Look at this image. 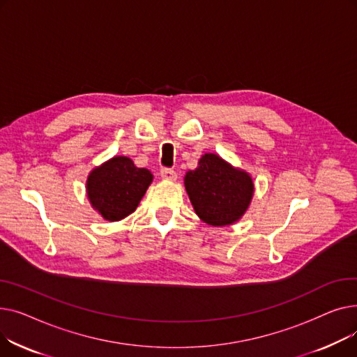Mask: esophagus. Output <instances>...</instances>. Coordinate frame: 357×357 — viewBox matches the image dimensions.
I'll list each match as a JSON object with an SVG mask.
<instances>
[{
	"label": "esophagus",
	"instance_id": "1",
	"mask_svg": "<svg viewBox=\"0 0 357 357\" xmlns=\"http://www.w3.org/2000/svg\"><path fill=\"white\" fill-rule=\"evenodd\" d=\"M160 176L165 181H175L176 179V172L174 169H169V167H163L160 171Z\"/></svg>",
	"mask_w": 357,
	"mask_h": 357
}]
</instances>
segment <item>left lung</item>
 <instances>
[{
	"instance_id": "1",
	"label": "left lung",
	"mask_w": 357,
	"mask_h": 357,
	"mask_svg": "<svg viewBox=\"0 0 357 357\" xmlns=\"http://www.w3.org/2000/svg\"><path fill=\"white\" fill-rule=\"evenodd\" d=\"M183 183L197 215L215 227L238 221L255 192V183L246 171L214 153H205L197 169L186 172Z\"/></svg>"
}]
</instances>
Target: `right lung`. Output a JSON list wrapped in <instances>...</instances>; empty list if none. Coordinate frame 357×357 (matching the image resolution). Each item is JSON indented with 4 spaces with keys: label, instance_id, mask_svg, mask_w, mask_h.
Segmentation results:
<instances>
[{
    "label": "right lung",
    "instance_id": "right-lung-1",
    "mask_svg": "<svg viewBox=\"0 0 357 357\" xmlns=\"http://www.w3.org/2000/svg\"><path fill=\"white\" fill-rule=\"evenodd\" d=\"M153 175L135 166L126 156H114L92 169L86 179V194L93 210L108 221H120L136 211Z\"/></svg>",
    "mask_w": 357,
    "mask_h": 357
}]
</instances>
